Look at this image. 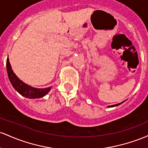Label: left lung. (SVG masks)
Wrapping results in <instances>:
<instances>
[{"label": "left lung", "mask_w": 148, "mask_h": 148, "mask_svg": "<svg viewBox=\"0 0 148 148\" xmlns=\"http://www.w3.org/2000/svg\"><path fill=\"white\" fill-rule=\"evenodd\" d=\"M124 101H122V102L119 103H117V104H114V105H112V106H107V107H108V108H112V107H116V106H118L120 105V104L123 103L124 102Z\"/></svg>", "instance_id": "1"}]
</instances>
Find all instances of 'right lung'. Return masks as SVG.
<instances>
[{
  "label": "right lung",
  "instance_id": "obj_1",
  "mask_svg": "<svg viewBox=\"0 0 148 148\" xmlns=\"http://www.w3.org/2000/svg\"><path fill=\"white\" fill-rule=\"evenodd\" d=\"M6 68H7L8 77L12 85L21 96L29 99H39L45 96L51 90L52 88L51 87L47 88H35L21 81L12 69L8 56L6 62Z\"/></svg>",
  "mask_w": 148,
  "mask_h": 148
}]
</instances>
